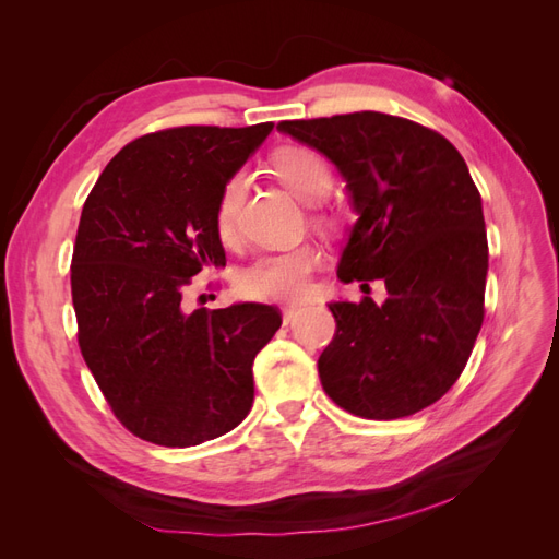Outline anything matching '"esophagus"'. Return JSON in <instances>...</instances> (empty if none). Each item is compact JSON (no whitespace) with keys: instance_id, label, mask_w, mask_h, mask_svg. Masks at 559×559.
<instances>
[{"instance_id":"esophagus-1","label":"esophagus","mask_w":559,"mask_h":559,"mask_svg":"<svg viewBox=\"0 0 559 559\" xmlns=\"http://www.w3.org/2000/svg\"><path fill=\"white\" fill-rule=\"evenodd\" d=\"M298 312H300V306H286L284 310H282V317H284V324H292V321L298 317Z\"/></svg>"}]
</instances>
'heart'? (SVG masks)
Listing matches in <instances>:
<instances>
[{"instance_id":"1","label":"heart","mask_w":559,"mask_h":559,"mask_svg":"<svg viewBox=\"0 0 559 559\" xmlns=\"http://www.w3.org/2000/svg\"><path fill=\"white\" fill-rule=\"evenodd\" d=\"M275 175L294 195L314 202L331 191V170L317 151L286 146L273 158ZM245 198V175H233L222 189L214 210V226L222 240L235 235V224ZM319 267V253L312 247L270 251L253 259L240 273V289L261 300H298L310 292L312 273Z\"/></svg>"}]
</instances>
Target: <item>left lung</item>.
<instances>
[{
  "instance_id": "obj_1",
  "label": "left lung",
  "mask_w": 559,
  "mask_h": 559,
  "mask_svg": "<svg viewBox=\"0 0 559 559\" xmlns=\"http://www.w3.org/2000/svg\"><path fill=\"white\" fill-rule=\"evenodd\" d=\"M277 130L345 179L357 222L337 277L386 286L382 306L329 302L337 329L317 361L321 386L364 419L415 415L462 376L483 326L487 233L468 167L443 134L380 111Z\"/></svg>"
}]
</instances>
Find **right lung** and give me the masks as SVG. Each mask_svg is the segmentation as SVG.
<instances>
[{"mask_svg": "<svg viewBox=\"0 0 559 559\" xmlns=\"http://www.w3.org/2000/svg\"><path fill=\"white\" fill-rule=\"evenodd\" d=\"M275 123L144 134L109 160L83 205L72 257L79 347L123 427L191 448L235 429L251 364L282 326L263 302L183 310L200 270L224 267L214 226L224 183Z\"/></svg>", "mask_w": 559, "mask_h": 559, "instance_id": "1", "label": "right lung"}]
</instances>
